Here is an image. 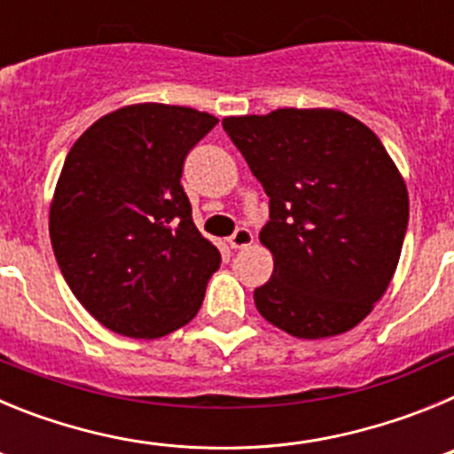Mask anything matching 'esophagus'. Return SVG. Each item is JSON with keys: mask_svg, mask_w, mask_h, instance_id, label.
Instances as JSON below:
<instances>
[{"mask_svg": "<svg viewBox=\"0 0 454 454\" xmlns=\"http://www.w3.org/2000/svg\"><path fill=\"white\" fill-rule=\"evenodd\" d=\"M252 240H254L252 231L247 230V227H239V230L227 239V243H230V247H234V250H243V247L252 246Z\"/></svg>", "mask_w": 454, "mask_h": 454, "instance_id": "esophagus-1", "label": "esophagus"}]
</instances>
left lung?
Wrapping results in <instances>:
<instances>
[{"instance_id": "1", "label": "left lung", "mask_w": 454, "mask_h": 454, "mask_svg": "<svg viewBox=\"0 0 454 454\" xmlns=\"http://www.w3.org/2000/svg\"><path fill=\"white\" fill-rule=\"evenodd\" d=\"M270 198L259 240L272 277L259 314L295 339H327L362 323L398 268L409 195L366 124L336 108H277L223 120Z\"/></svg>"}]
</instances>
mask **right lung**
I'll use <instances>...</instances> for the list:
<instances>
[{
  "label": "right lung",
  "instance_id": "add662e5",
  "mask_svg": "<svg viewBox=\"0 0 454 454\" xmlns=\"http://www.w3.org/2000/svg\"><path fill=\"white\" fill-rule=\"evenodd\" d=\"M218 118L129 104L92 122L67 152L50 204V239L67 286L115 334L159 339L195 318L220 266L198 231L184 159Z\"/></svg>",
  "mask_w": 454,
  "mask_h": 454
}]
</instances>
